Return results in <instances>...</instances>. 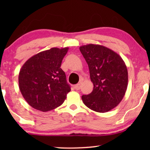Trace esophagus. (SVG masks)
<instances>
[{
    "instance_id": "esophagus-1",
    "label": "esophagus",
    "mask_w": 150,
    "mask_h": 150,
    "mask_svg": "<svg viewBox=\"0 0 150 150\" xmlns=\"http://www.w3.org/2000/svg\"><path fill=\"white\" fill-rule=\"evenodd\" d=\"M81 83H78V84H76V85L74 86V88H75V89L79 90L80 89H81Z\"/></svg>"
}]
</instances>
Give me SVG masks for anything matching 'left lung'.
<instances>
[{"instance_id":"8db88e82","label":"left lung","mask_w":150,"mask_h":150,"mask_svg":"<svg viewBox=\"0 0 150 150\" xmlns=\"http://www.w3.org/2000/svg\"><path fill=\"white\" fill-rule=\"evenodd\" d=\"M80 51L87 63L93 84L91 93L82 96L83 103L94 111H109L120 103L126 93V65L117 53L101 45H84Z\"/></svg>"}]
</instances>
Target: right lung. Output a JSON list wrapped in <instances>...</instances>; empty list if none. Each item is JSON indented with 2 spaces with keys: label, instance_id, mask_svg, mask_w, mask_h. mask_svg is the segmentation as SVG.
<instances>
[{
  "label": "right lung",
  "instance_id": "obj_1",
  "mask_svg": "<svg viewBox=\"0 0 150 150\" xmlns=\"http://www.w3.org/2000/svg\"><path fill=\"white\" fill-rule=\"evenodd\" d=\"M69 48H52L28 59L20 69L18 83L22 96L33 108L43 112L61 106L71 91L61 68Z\"/></svg>",
  "mask_w": 150,
  "mask_h": 150
}]
</instances>
